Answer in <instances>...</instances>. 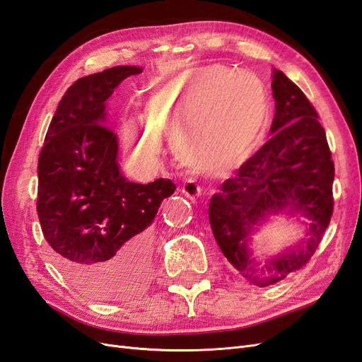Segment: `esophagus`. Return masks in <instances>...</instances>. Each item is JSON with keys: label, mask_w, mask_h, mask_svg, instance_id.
<instances>
[{"label": "esophagus", "mask_w": 362, "mask_h": 362, "mask_svg": "<svg viewBox=\"0 0 362 362\" xmlns=\"http://www.w3.org/2000/svg\"><path fill=\"white\" fill-rule=\"evenodd\" d=\"M181 192L190 199H198L202 194L199 184H196V181H193V180H185L182 187H181Z\"/></svg>", "instance_id": "1"}]
</instances>
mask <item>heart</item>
Wrapping results in <instances>:
<instances>
[{
  "label": "heart",
  "instance_id": "obj_1",
  "mask_svg": "<svg viewBox=\"0 0 362 362\" xmlns=\"http://www.w3.org/2000/svg\"><path fill=\"white\" fill-rule=\"evenodd\" d=\"M211 81L229 93L226 101L202 122L182 128L173 139L178 157L196 170L228 173L243 164L266 136L270 105L266 87L255 74L226 66H202L185 71L161 84L145 101L144 119L122 120L127 146L141 158H154L161 136H172L184 120V105L190 87Z\"/></svg>",
  "mask_w": 362,
  "mask_h": 362
}]
</instances>
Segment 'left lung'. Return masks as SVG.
<instances>
[{
    "instance_id": "8db88e82",
    "label": "left lung",
    "mask_w": 362,
    "mask_h": 362,
    "mask_svg": "<svg viewBox=\"0 0 362 362\" xmlns=\"http://www.w3.org/2000/svg\"><path fill=\"white\" fill-rule=\"evenodd\" d=\"M272 90L270 140L222 184L208 206L218 247L258 287L276 284L310 261L334 210V161L315 108L282 71L273 69ZM278 214L306 218L307 234L261 265L250 249L251 235Z\"/></svg>"
}]
</instances>
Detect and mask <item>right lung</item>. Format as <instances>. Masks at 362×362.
<instances>
[{"mask_svg": "<svg viewBox=\"0 0 362 362\" xmlns=\"http://www.w3.org/2000/svg\"><path fill=\"white\" fill-rule=\"evenodd\" d=\"M139 66H116L76 80L59 103L40 151L37 214L59 269L93 299H113L149 262V226L170 180L128 181L107 100Z\"/></svg>", "mask_w": 362, "mask_h": 362, "instance_id": "right-lung-1", "label": "right lung"}]
</instances>
